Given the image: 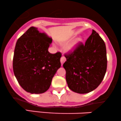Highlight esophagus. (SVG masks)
<instances>
[{
  "instance_id": "obj_1",
  "label": "esophagus",
  "mask_w": 121,
  "mask_h": 121,
  "mask_svg": "<svg viewBox=\"0 0 121 121\" xmlns=\"http://www.w3.org/2000/svg\"><path fill=\"white\" fill-rule=\"evenodd\" d=\"M60 61H61V65H62L64 64V62L66 61V58L64 56H62L61 57Z\"/></svg>"
}]
</instances>
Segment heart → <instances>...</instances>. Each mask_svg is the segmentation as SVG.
Here are the masks:
<instances>
[{"label": "heart", "mask_w": 121, "mask_h": 121, "mask_svg": "<svg viewBox=\"0 0 121 121\" xmlns=\"http://www.w3.org/2000/svg\"><path fill=\"white\" fill-rule=\"evenodd\" d=\"M81 41V39H79L77 40V41ZM74 45H73V46L72 47V48H73V47H74Z\"/></svg>", "instance_id": "heart-1"}]
</instances>
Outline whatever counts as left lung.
<instances>
[{"instance_id":"obj_1","label":"left lung","mask_w":121,"mask_h":121,"mask_svg":"<svg viewBox=\"0 0 121 121\" xmlns=\"http://www.w3.org/2000/svg\"><path fill=\"white\" fill-rule=\"evenodd\" d=\"M65 56L63 66L70 90L85 94L99 86L106 72L107 56L105 42L98 33L93 30L85 44L80 43Z\"/></svg>"}]
</instances>
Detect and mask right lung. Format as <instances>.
<instances>
[{
    "mask_svg": "<svg viewBox=\"0 0 121 121\" xmlns=\"http://www.w3.org/2000/svg\"><path fill=\"white\" fill-rule=\"evenodd\" d=\"M52 40L37 28L31 27L16 42L13 70L23 89L31 94L45 92L60 68L61 53L48 52Z\"/></svg>",
    "mask_w": 121,
    "mask_h": 121,
    "instance_id": "obj_1",
    "label": "right lung"
}]
</instances>
